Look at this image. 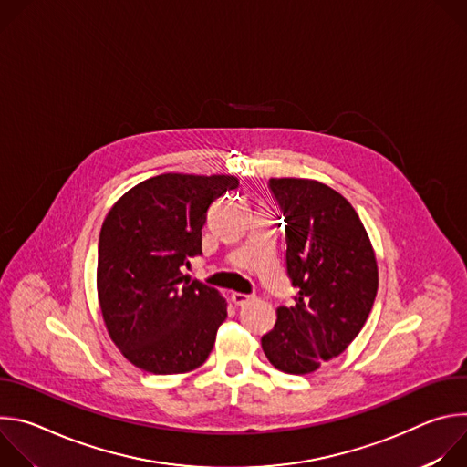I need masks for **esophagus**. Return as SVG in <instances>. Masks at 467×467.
Returning <instances> with one entry per match:
<instances>
[{"instance_id":"34e87169","label":"esophagus","mask_w":467,"mask_h":467,"mask_svg":"<svg viewBox=\"0 0 467 467\" xmlns=\"http://www.w3.org/2000/svg\"><path fill=\"white\" fill-rule=\"evenodd\" d=\"M231 299H233V303H234V305L242 306V305L249 303V301L253 299V296H247V294H240V292H233V294H231Z\"/></svg>"}]
</instances>
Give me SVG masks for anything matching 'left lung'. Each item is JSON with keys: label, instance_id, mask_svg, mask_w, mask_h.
<instances>
[{"label": "left lung", "instance_id": "8db88e82", "mask_svg": "<svg viewBox=\"0 0 467 467\" xmlns=\"http://www.w3.org/2000/svg\"><path fill=\"white\" fill-rule=\"evenodd\" d=\"M285 216L286 270L299 288L277 308L262 349L281 371L305 375L342 355L364 327L379 286L368 233L337 190L310 179H270Z\"/></svg>", "mask_w": 467, "mask_h": 467}]
</instances>
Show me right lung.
<instances>
[{"mask_svg":"<svg viewBox=\"0 0 467 467\" xmlns=\"http://www.w3.org/2000/svg\"><path fill=\"white\" fill-rule=\"evenodd\" d=\"M233 175L162 173L121 195L98 244V297L109 335L137 368L173 375L202 366L227 317L218 290L181 268L202 254V229Z\"/></svg>","mask_w":467,"mask_h":467,"instance_id":"obj_1","label":"right lung"}]
</instances>
